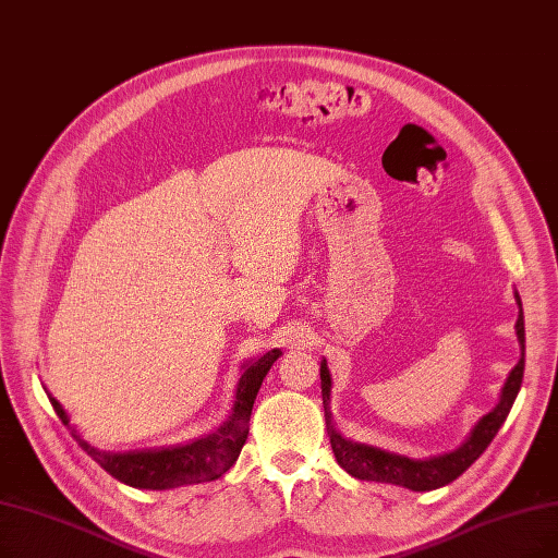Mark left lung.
I'll list each match as a JSON object with an SVG mask.
<instances>
[{
	"label": "left lung",
	"instance_id": "obj_1",
	"mask_svg": "<svg viewBox=\"0 0 558 558\" xmlns=\"http://www.w3.org/2000/svg\"><path fill=\"white\" fill-rule=\"evenodd\" d=\"M515 303H518V322H515V335H518V344H520V360L518 365L508 372L506 383L499 392L497 405L490 410L488 415H483L465 442L456 447L449 453L440 456H430V458H408L395 451H387L374 445L365 442H355L351 438H344L342 433L337 430L335 420H332V410H330V390H332V378L328 372V362L322 360V397H324V413H326V428H328V438L330 447L335 453V460L342 465L351 476L360 481H378V483H392V486H401L415 493H426L442 488L453 478L463 474L474 460L488 449L497 430L506 422L508 413L515 403V397L520 392L522 385V374H524V312H522V301L520 294L513 292Z\"/></svg>",
	"mask_w": 558,
	"mask_h": 558
}]
</instances>
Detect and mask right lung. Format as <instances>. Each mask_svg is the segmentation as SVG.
Returning <instances> with one entry per match:
<instances>
[{"mask_svg": "<svg viewBox=\"0 0 558 558\" xmlns=\"http://www.w3.org/2000/svg\"><path fill=\"white\" fill-rule=\"evenodd\" d=\"M280 355V349H271L269 353H264L255 360H246L244 365H241V376L236 383L228 420L216 430L203 435V438L175 447L141 449L125 453L100 451L98 447L86 442L75 426H70V417L63 405L50 392H47V397H50L61 422L70 426L80 447L113 478L132 488L171 490L180 486H193V483L214 481L223 476L234 465L241 447H244L248 438V422L262 380L269 374L271 365Z\"/></svg>", "mask_w": 558, "mask_h": 558, "instance_id": "right-lung-1", "label": "right lung"}]
</instances>
